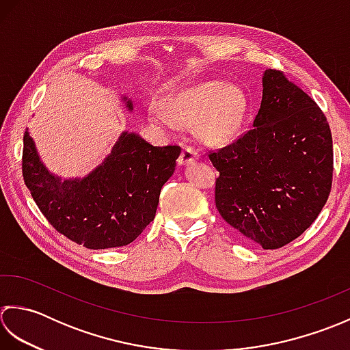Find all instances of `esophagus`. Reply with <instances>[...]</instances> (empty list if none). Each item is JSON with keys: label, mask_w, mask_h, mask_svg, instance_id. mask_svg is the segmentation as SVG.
Instances as JSON below:
<instances>
[{"label": "esophagus", "mask_w": 350, "mask_h": 350, "mask_svg": "<svg viewBox=\"0 0 350 350\" xmlns=\"http://www.w3.org/2000/svg\"><path fill=\"white\" fill-rule=\"evenodd\" d=\"M198 152L195 151L193 148L190 146H184L183 152H181V157L180 160H178V165L180 166H185V165H190V163H193L195 160H198Z\"/></svg>", "instance_id": "1"}]
</instances>
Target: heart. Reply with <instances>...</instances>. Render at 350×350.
Returning <instances> with one entry per match:
<instances>
[{
	"mask_svg": "<svg viewBox=\"0 0 350 350\" xmlns=\"http://www.w3.org/2000/svg\"><path fill=\"white\" fill-rule=\"evenodd\" d=\"M165 113L151 109L149 124L163 133L175 126L198 125L199 135L211 145H225L237 137L247 115V98L237 85L220 80L199 83L165 101Z\"/></svg>",
	"mask_w": 350,
	"mask_h": 350,
	"instance_id": "obj_1",
	"label": "heart"
}]
</instances>
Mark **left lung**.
Segmentation results:
<instances>
[{"label": "left lung", "mask_w": 350, "mask_h": 350, "mask_svg": "<svg viewBox=\"0 0 350 350\" xmlns=\"http://www.w3.org/2000/svg\"><path fill=\"white\" fill-rule=\"evenodd\" d=\"M216 206L241 239L278 249L317 219L332 184V135L319 105L281 70L262 74L254 128L211 152Z\"/></svg>", "instance_id": "1"}]
</instances>
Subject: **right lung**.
Returning <instances> with one entry per match:
<instances>
[{
	"instance_id": "obj_1",
	"label": "right lung",
	"mask_w": 350,
	"mask_h": 350,
	"mask_svg": "<svg viewBox=\"0 0 350 350\" xmlns=\"http://www.w3.org/2000/svg\"><path fill=\"white\" fill-rule=\"evenodd\" d=\"M122 99L131 111V99ZM180 154V146H154L124 131L90 174L63 180L44 165L27 130L23 175L36 205L60 234L88 249L120 247L154 220L161 187Z\"/></svg>"
}]
</instances>
